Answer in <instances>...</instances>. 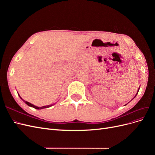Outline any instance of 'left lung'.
I'll list each match as a JSON object with an SVG mask.
<instances>
[{
    "label": "left lung",
    "mask_w": 155,
    "mask_h": 155,
    "mask_svg": "<svg viewBox=\"0 0 155 155\" xmlns=\"http://www.w3.org/2000/svg\"><path fill=\"white\" fill-rule=\"evenodd\" d=\"M137 94H138V92H137Z\"/></svg>",
    "instance_id": "8db88e82"
}]
</instances>
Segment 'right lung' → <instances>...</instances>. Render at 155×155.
I'll list each match as a JSON object with an SVG mask.
<instances>
[{
  "instance_id": "1",
  "label": "right lung",
  "mask_w": 155,
  "mask_h": 155,
  "mask_svg": "<svg viewBox=\"0 0 155 155\" xmlns=\"http://www.w3.org/2000/svg\"><path fill=\"white\" fill-rule=\"evenodd\" d=\"M19 95V94H18ZM19 97H21V96H19ZM22 99V98H21ZM25 102V104H27L28 105V106H30V107H34V108H35V109H45V108H48V107H51V106H52V105H46V106H43V107H36V106H35V105H32L31 104H30V103H29V102H28V101H25V100H23Z\"/></svg>"
}]
</instances>
